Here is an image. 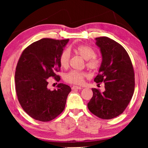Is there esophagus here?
I'll list each match as a JSON object with an SVG mask.
<instances>
[{"instance_id": "1", "label": "esophagus", "mask_w": 148, "mask_h": 148, "mask_svg": "<svg viewBox=\"0 0 148 148\" xmlns=\"http://www.w3.org/2000/svg\"><path fill=\"white\" fill-rule=\"evenodd\" d=\"M71 89L73 90H81L82 88L81 87H79V86H73L71 87Z\"/></svg>"}]
</instances>
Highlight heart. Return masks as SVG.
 Here are the masks:
<instances>
[{"mask_svg": "<svg viewBox=\"0 0 148 148\" xmlns=\"http://www.w3.org/2000/svg\"><path fill=\"white\" fill-rule=\"evenodd\" d=\"M74 51L86 60V65L91 70H97L100 66V60L96 56V52L91 46L88 45H79L74 48ZM71 53L69 49H64L58 56V63L62 68L66 69L69 65ZM88 73L84 71L72 70L64 74L63 79L71 84L81 85L84 79L88 77Z\"/></svg>", "mask_w": 148, "mask_h": 148, "instance_id": "1", "label": "heart"}]
</instances>
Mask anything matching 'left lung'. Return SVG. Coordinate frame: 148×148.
Here are the masks:
<instances>
[{
	"label": "left lung",
	"instance_id": "obj_1",
	"mask_svg": "<svg viewBox=\"0 0 148 148\" xmlns=\"http://www.w3.org/2000/svg\"><path fill=\"white\" fill-rule=\"evenodd\" d=\"M102 62L94 79L98 85L104 82L105 91L92 88L93 96L88 104L91 112L102 119H111L124 112L135 90L133 66L126 50L108 37L96 38Z\"/></svg>",
	"mask_w": 148,
	"mask_h": 148
}]
</instances>
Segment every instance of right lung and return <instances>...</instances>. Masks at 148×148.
Returning a JSON list of instances; mask_svg holds the SVG:
<instances>
[{
  "instance_id": "obj_1",
  "label": "right lung",
  "mask_w": 148,
  "mask_h": 148,
  "mask_svg": "<svg viewBox=\"0 0 148 148\" xmlns=\"http://www.w3.org/2000/svg\"><path fill=\"white\" fill-rule=\"evenodd\" d=\"M69 39L42 38L30 44L22 52L15 75V90L23 110L35 120L48 122L64 110L71 89L58 84L57 90L47 88L50 77L59 82L58 58Z\"/></svg>"
}]
</instances>
